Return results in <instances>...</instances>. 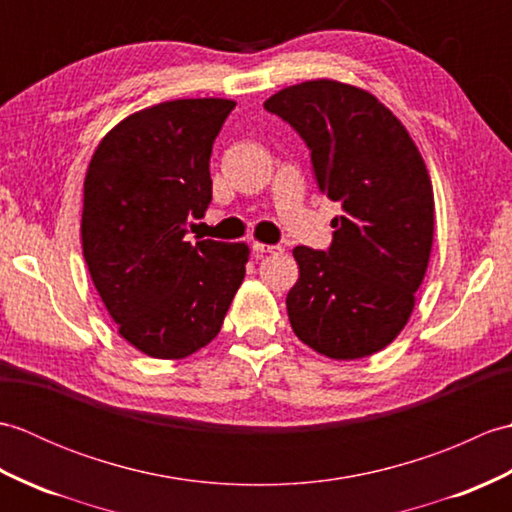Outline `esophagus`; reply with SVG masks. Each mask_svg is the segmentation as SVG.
<instances>
[{
  "label": "esophagus",
  "mask_w": 512,
  "mask_h": 512,
  "mask_svg": "<svg viewBox=\"0 0 512 512\" xmlns=\"http://www.w3.org/2000/svg\"><path fill=\"white\" fill-rule=\"evenodd\" d=\"M253 250L257 257H264V255H281L284 253V248L277 246V244H262V242H255Z\"/></svg>",
  "instance_id": "obj_1"
}]
</instances>
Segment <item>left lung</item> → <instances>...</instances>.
Segmentation results:
<instances>
[{
    "instance_id": "8db88e82",
    "label": "left lung",
    "mask_w": 512,
    "mask_h": 512,
    "mask_svg": "<svg viewBox=\"0 0 512 512\" xmlns=\"http://www.w3.org/2000/svg\"><path fill=\"white\" fill-rule=\"evenodd\" d=\"M264 107L306 140L319 189L343 209L328 250H292V330L336 361L372 356L407 325L427 273L436 220L427 165L405 125L354 85L306 81Z\"/></svg>"
}]
</instances>
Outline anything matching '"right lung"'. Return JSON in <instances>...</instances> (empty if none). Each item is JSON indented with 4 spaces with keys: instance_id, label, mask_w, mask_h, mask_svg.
I'll list each match as a JSON object with an SVG mask.
<instances>
[{
    "instance_id": "add662e5",
    "label": "right lung",
    "mask_w": 512,
    "mask_h": 512,
    "mask_svg": "<svg viewBox=\"0 0 512 512\" xmlns=\"http://www.w3.org/2000/svg\"><path fill=\"white\" fill-rule=\"evenodd\" d=\"M228 99L140 110L101 140L83 182L81 242L118 334L154 358H184L220 332L242 286L246 244L184 242L211 204L213 140Z\"/></svg>"
}]
</instances>
